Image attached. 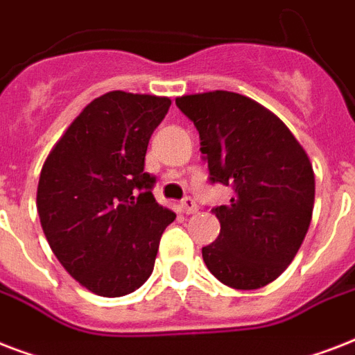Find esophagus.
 I'll return each instance as SVG.
<instances>
[{"label": "esophagus", "instance_id": "1", "mask_svg": "<svg viewBox=\"0 0 355 355\" xmlns=\"http://www.w3.org/2000/svg\"><path fill=\"white\" fill-rule=\"evenodd\" d=\"M180 206H182L184 214H195L197 211V205H195V200L191 199V197H184L182 202H180Z\"/></svg>", "mask_w": 355, "mask_h": 355}]
</instances>
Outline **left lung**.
Listing matches in <instances>:
<instances>
[{"mask_svg":"<svg viewBox=\"0 0 355 355\" xmlns=\"http://www.w3.org/2000/svg\"><path fill=\"white\" fill-rule=\"evenodd\" d=\"M199 130L211 184L234 189L211 208L221 232L202 247L206 267L234 289H258L286 270L309 228L313 167L291 130L252 99L234 92L178 97Z\"/></svg>","mask_w":355,"mask_h":355,"instance_id":"left-lung-1","label":"left lung"}]
</instances>
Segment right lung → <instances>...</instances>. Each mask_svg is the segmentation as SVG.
<instances>
[{
    "label": "right lung",
    "mask_w": 355,
    "mask_h": 355,
    "mask_svg": "<svg viewBox=\"0 0 355 355\" xmlns=\"http://www.w3.org/2000/svg\"><path fill=\"white\" fill-rule=\"evenodd\" d=\"M167 97L108 92L75 118L42 167L36 208L62 267L101 297H123L153 272L160 237L175 221L144 171Z\"/></svg>",
    "instance_id": "right-lung-1"
}]
</instances>
